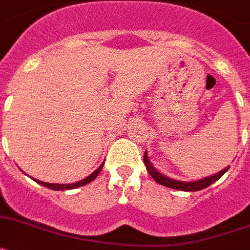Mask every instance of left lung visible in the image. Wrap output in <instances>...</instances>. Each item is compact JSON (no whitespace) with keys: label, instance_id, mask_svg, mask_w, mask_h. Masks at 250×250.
<instances>
[{"label":"left lung","instance_id":"obj_1","mask_svg":"<svg viewBox=\"0 0 250 250\" xmlns=\"http://www.w3.org/2000/svg\"><path fill=\"white\" fill-rule=\"evenodd\" d=\"M143 162L146 165V168L148 171V173L153 177L157 184L162 186H166V188H175V190H182V191H199L203 190V188H206L208 186H210L211 184L216 181V180L220 179L228 170H229V167H225L224 170H221L220 172L215 173V175H212V176L205 177L203 180H199V181H192V182H182V181H177V180H172L170 177L164 176L162 173H160L158 171H156L153 168V166L151 165L148 160V156H147V152H145V156H143Z\"/></svg>","mask_w":250,"mask_h":250}]
</instances>
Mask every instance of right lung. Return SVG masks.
I'll use <instances>...</instances> for the list:
<instances>
[{
  "instance_id": "right-lung-1",
  "label": "right lung",
  "mask_w": 250,
  "mask_h": 250,
  "mask_svg": "<svg viewBox=\"0 0 250 250\" xmlns=\"http://www.w3.org/2000/svg\"><path fill=\"white\" fill-rule=\"evenodd\" d=\"M104 164H102L101 166L97 168V170L94 171V172L92 173V175H89L86 179L84 180H80V181L78 182H74V184H69V185H62V184H47V182H42V181H39V180H35V181L38 182V184H40V185L45 186V188H51V190H55V191H59V190H71V188H80V186H84L86 185V184H89V182H92L93 180L95 179V177L98 176L99 172L102 171V168H103Z\"/></svg>"
}]
</instances>
